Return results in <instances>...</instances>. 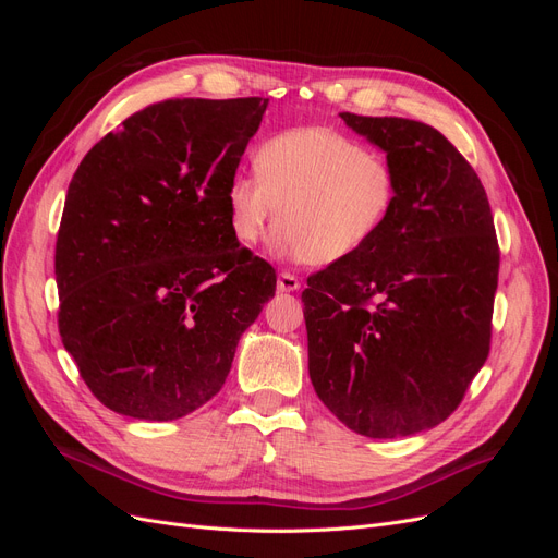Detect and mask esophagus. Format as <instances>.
<instances>
[{
	"label": "esophagus",
	"instance_id": "34e87169",
	"mask_svg": "<svg viewBox=\"0 0 558 558\" xmlns=\"http://www.w3.org/2000/svg\"><path fill=\"white\" fill-rule=\"evenodd\" d=\"M300 289V281L295 275H289V272H281L277 277V291L279 293H293Z\"/></svg>",
	"mask_w": 558,
	"mask_h": 558
}]
</instances>
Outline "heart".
<instances>
[{"instance_id": "1", "label": "heart", "mask_w": 558, "mask_h": 558, "mask_svg": "<svg viewBox=\"0 0 558 558\" xmlns=\"http://www.w3.org/2000/svg\"><path fill=\"white\" fill-rule=\"evenodd\" d=\"M258 174L228 185V223L240 246H258L277 221L281 256L332 265L375 238L396 205V172L381 154L324 125L265 142Z\"/></svg>"}]
</instances>
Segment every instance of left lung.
I'll return each mask as SVG.
<instances>
[{
    "instance_id": "8db88e82",
    "label": "left lung",
    "mask_w": 558,
    "mask_h": 558,
    "mask_svg": "<svg viewBox=\"0 0 558 558\" xmlns=\"http://www.w3.org/2000/svg\"><path fill=\"white\" fill-rule=\"evenodd\" d=\"M386 154L396 205L353 256L302 291L310 379L365 437H408L459 408L488 356L500 251L486 191L435 128L340 113Z\"/></svg>"
}]
</instances>
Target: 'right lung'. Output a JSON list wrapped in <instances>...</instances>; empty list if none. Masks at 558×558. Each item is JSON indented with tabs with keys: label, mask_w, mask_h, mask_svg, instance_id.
<instances>
[{
	"label": "right lung",
	"mask_w": 558,
	"mask_h": 558,
	"mask_svg": "<svg viewBox=\"0 0 558 558\" xmlns=\"http://www.w3.org/2000/svg\"><path fill=\"white\" fill-rule=\"evenodd\" d=\"M267 99H165L99 140L66 191L58 326L109 410L172 421L211 400L242 332L275 295L234 242L228 185Z\"/></svg>",
	"instance_id": "add662e5"
}]
</instances>
